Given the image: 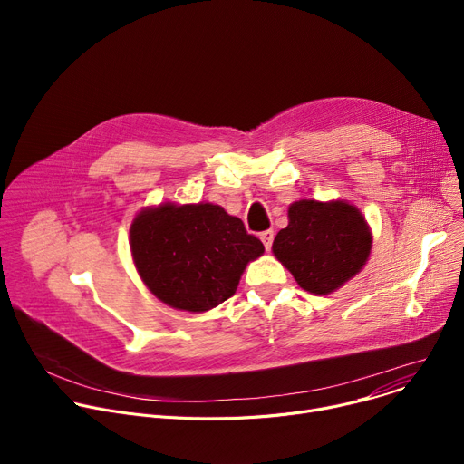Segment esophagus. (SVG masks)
<instances>
[{"label": "esophagus", "mask_w": 464, "mask_h": 464, "mask_svg": "<svg viewBox=\"0 0 464 464\" xmlns=\"http://www.w3.org/2000/svg\"><path fill=\"white\" fill-rule=\"evenodd\" d=\"M274 237H276V233H274L272 229H268V231H264V233H260V240H262L264 247H266L268 251L272 249V244H274Z\"/></svg>", "instance_id": "1"}]
</instances>
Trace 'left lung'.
<instances>
[{
	"label": "left lung",
	"mask_w": 464,
	"mask_h": 464,
	"mask_svg": "<svg viewBox=\"0 0 464 464\" xmlns=\"http://www.w3.org/2000/svg\"><path fill=\"white\" fill-rule=\"evenodd\" d=\"M372 233L360 209L345 200H297L272 251L297 285L328 295L356 277L369 260Z\"/></svg>",
	"instance_id": "left-lung-1"
}]
</instances>
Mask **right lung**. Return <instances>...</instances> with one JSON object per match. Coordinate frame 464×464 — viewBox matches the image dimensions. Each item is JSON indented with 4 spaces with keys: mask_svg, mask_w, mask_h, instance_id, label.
Instances as JSON below:
<instances>
[{
    "mask_svg": "<svg viewBox=\"0 0 464 464\" xmlns=\"http://www.w3.org/2000/svg\"><path fill=\"white\" fill-rule=\"evenodd\" d=\"M130 251L141 281L161 303L202 314L235 295L264 246L220 206L163 202L131 220Z\"/></svg>",
    "mask_w": 464,
    "mask_h": 464,
    "instance_id": "1",
    "label": "right lung"
}]
</instances>
